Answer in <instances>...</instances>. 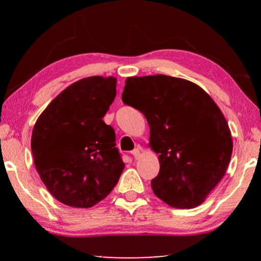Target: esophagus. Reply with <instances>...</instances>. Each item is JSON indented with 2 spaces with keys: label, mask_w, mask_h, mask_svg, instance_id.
Returning a JSON list of instances; mask_svg holds the SVG:
<instances>
[{
  "label": "esophagus",
  "mask_w": 261,
  "mask_h": 261,
  "mask_svg": "<svg viewBox=\"0 0 261 261\" xmlns=\"http://www.w3.org/2000/svg\"><path fill=\"white\" fill-rule=\"evenodd\" d=\"M140 151H141V149H140V147H139V146H138V147H136V148L134 149V151H131L132 156H134L135 159H138V158L140 156Z\"/></svg>",
  "instance_id": "1"
}]
</instances>
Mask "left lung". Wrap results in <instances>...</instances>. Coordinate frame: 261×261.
Segmentation results:
<instances>
[{"instance_id": "obj_1", "label": "left lung", "mask_w": 261, "mask_h": 261, "mask_svg": "<svg viewBox=\"0 0 261 261\" xmlns=\"http://www.w3.org/2000/svg\"><path fill=\"white\" fill-rule=\"evenodd\" d=\"M122 100L148 122L149 145L160 162L154 194L176 208L202 204L232 153L228 123L213 99L191 82L155 74L126 78Z\"/></svg>"}]
</instances>
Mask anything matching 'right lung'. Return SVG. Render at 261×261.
I'll use <instances>...</instances> for the list:
<instances>
[{
  "label": "right lung",
  "mask_w": 261,
  "mask_h": 261,
  "mask_svg": "<svg viewBox=\"0 0 261 261\" xmlns=\"http://www.w3.org/2000/svg\"><path fill=\"white\" fill-rule=\"evenodd\" d=\"M116 96V78L73 83L56 96L33 127L34 165L51 196L88 208L105 199L124 169L115 131L102 121Z\"/></svg>",
  "instance_id": "obj_1"
}]
</instances>
